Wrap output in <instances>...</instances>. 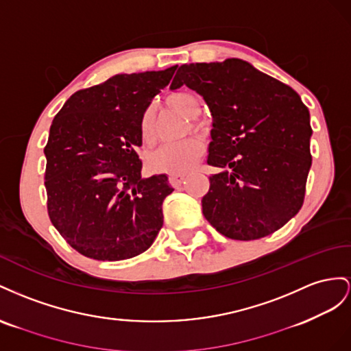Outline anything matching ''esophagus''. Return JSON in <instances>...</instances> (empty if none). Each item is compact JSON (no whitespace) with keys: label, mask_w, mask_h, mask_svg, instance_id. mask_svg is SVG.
Wrapping results in <instances>:
<instances>
[{"label":"esophagus","mask_w":351,"mask_h":351,"mask_svg":"<svg viewBox=\"0 0 351 351\" xmlns=\"http://www.w3.org/2000/svg\"><path fill=\"white\" fill-rule=\"evenodd\" d=\"M184 179H185V175H170L169 176V184L175 186V188H178V186H181V184L184 182Z\"/></svg>","instance_id":"34e87169"}]
</instances>
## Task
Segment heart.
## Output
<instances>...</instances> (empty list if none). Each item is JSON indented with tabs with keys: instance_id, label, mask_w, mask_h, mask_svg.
<instances>
[{
	"instance_id": "b5f03b06",
	"label": "heart",
	"mask_w": 351,
	"mask_h": 351,
	"mask_svg": "<svg viewBox=\"0 0 351 351\" xmlns=\"http://www.w3.org/2000/svg\"><path fill=\"white\" fill-rule=\"evenodd\" d=\"M166 106L170 110L181 113L185 117L191 119L193 128H199L195 116L202 112L199 99L188 91H178L170 94L166 98ZM139 134L145 144H152L156 138V119L153 110H147L139 123ZM203 143L198 138H186L184 141L166 144L157 148L156 152L149 153L147 157V167L153 173L166 175H181L191 169L199 156L203 154Z\"/></svg>"
}]
</instances>
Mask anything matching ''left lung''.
Listing matches in <instances>:
<instances>
[{
    "mask_svg": "<svg viewBox=\"0 0 351 351\" xmlns=\"http://www.w3.org/2000/svg\"><path fill=\"white\" fill-rule=\"evenodd\" d=\"M182 85L204 98L213 117L203 215L222 235L252 241L294 217L304 202L310 154L308 108L278 79L239 58L178 69Z\"/></svg>",
    "mask_w": 351,
    "mask_h": 351,
    "instance_id": "8db88e82",
    "label": "left lung"
}]
</instances>
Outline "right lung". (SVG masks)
Listing matches in <instances>:
<instances>
[{
	"mask_svg": "<svg viewBox=\"0 0 351 351\" xmlns=\"http://www.w3.org/2000/svg\"><path fill=\"white\" fill-rule=\"evenodd\" d=\"M178 66L116 75L81 89L49 128L45 188L53 225L77 253L95 260L131 258L152 247L163 226L166 175L141 178L139 123Z\"/></svg>",
	"mask_w": 351,
	"mask_h": 351,
	"instance_id": "right-lung-1",
	"label": "right lung"
}]
</instances>
